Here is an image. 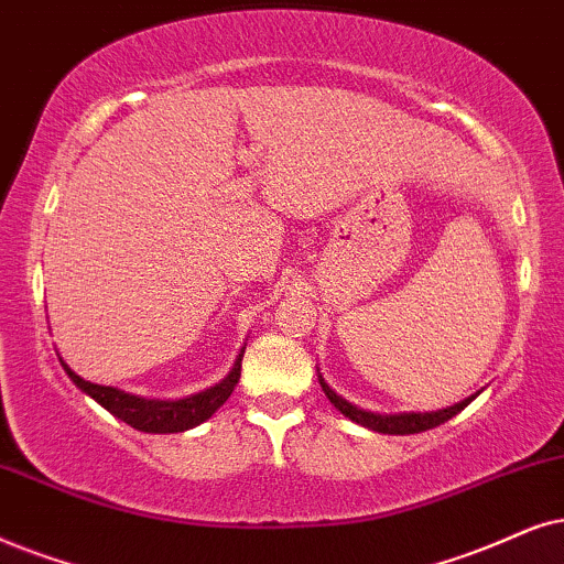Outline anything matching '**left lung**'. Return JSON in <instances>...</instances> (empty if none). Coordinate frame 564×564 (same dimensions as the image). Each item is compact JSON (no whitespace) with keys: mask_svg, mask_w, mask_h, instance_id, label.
<instances>
[{"mask_svg":"<svg viewBox=\"0 0 564 564\" xmlns=\"http://www.w3.org/2000/svg\"><path fill=\"white\" fill-rule=\"evenodd\" d=\"M319 384H323L325 395L330 398V403L338 409L340 413H346L348 419L361 426H369V430L375 432H382V434H416V432H426L432 430V426H440L445 424L447 419H453L455 413H460L466 409L468 403L474 401L471 398H466V401L451 405V409H442V411H434V413H398V416H380V413H369V411H361L351 405L348 401H344L340 395H335V390L327 388V382L323 380V375H319Z\"/></svg>","mask_w":564,"mask_h":564,"instance_id":"left-lung-1","label":"left lung"}]
</instances>
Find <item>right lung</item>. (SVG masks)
<instances>
[{
    "instance_id": "1",
    "label": "right lung",
    "mask_w": 564,
    "mask_h": 564,
    "mask_svg": "<svg viewBox=\"0 0 564 564\" xmlns=\"http://www.w3.org/2000/svg\"><path fill=\"white\" fill-rule=\"evenodd\" d=\"M241 356L234 361V369L226 377L224 382H218L216 388L203 390V393L182 398V401H145V398L122 393L117 388H104V384H93L88 380H83L80 375H75L73 369L64 365V372L69 375L77 388L83 393H88L93 401H98L106 411H111L113 416L122 419L134 430L140 432H151V434H169V432H184L192 430V426L203 424L205 419H210L220 405L229 401V395L237 388L239 377H241Z\"/></svg>"
}]
</instances>
